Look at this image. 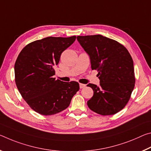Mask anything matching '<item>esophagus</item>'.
Wrapping results in <instances>:
<instances>
[{"label":"esophagus","mask_w":151,"mask_h":151,"mask_svg":"<svg viewBox=\"0 0 151 151\" xmlns=\"http://www.w3.org/2000/svg\"><path fill=\"white\" fill-rule=\"evenodd\" d=\"M86 87V85L85 84H83V83H80V88H83Z\"/></svg>","instance_id":"obj_1"}]
</instances>
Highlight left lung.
<instances>
[{
	"label": "left lung",
	"instance_id": "left-lung-1",
	"mask_svg": "<svg viewBox=\"0 0 151 151\" xmlns=\"http://www.w3.org/2000/svg\"><path fill=\"white\" fill-rule=\"evenodd\" d=\"M77 39L100 80L99 86L87 85L93 91L87 102L89 108L103 116L116 114L127 105L134 88L131 55L122 44L101 35L78 36Z\"/></svg>",
	"mask_w": 151,
	"mask_h": 151
}]
</instances>
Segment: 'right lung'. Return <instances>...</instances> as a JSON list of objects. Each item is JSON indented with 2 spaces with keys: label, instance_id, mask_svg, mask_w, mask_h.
Masks as SVG:
<instances>
[{
  "label": "right lung",
  "instance_id": "obj_1",
  "mask_svg": "<svg viewBox=\"0 0 151 151\" xmlns=\"http://www.w3.org/2000/svg\"><path fill=\"white\" fill-rule=\"evenodd\" d=\"M76 39L48 37L28 44L22 49L14 64L15 83L22 97L40 114H55L66 109L80 89L76 81L56 80L54 67L60 56Z\"/></svg>",
  "mask_w": 151,
  "mask_h": 151
}]
</instances>
